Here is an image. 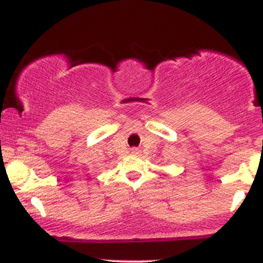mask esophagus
Segmentation results:
<instances>
[{"label":"esophagus","mask_w":263,"mask_h":263,"mask_svg":"<svg viewBox=\"0 0 263 263\" xmlns=\"http://www.w3.org/2000/svg\"><path fill=\"white\" fill-rule=\"evenodd\" d=\"M131 153H132V155H138V153H140V149H138V148H132L131 149Z\"/></svg>","instance_id":"1"}]
</instances>
